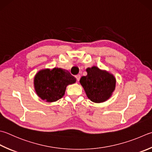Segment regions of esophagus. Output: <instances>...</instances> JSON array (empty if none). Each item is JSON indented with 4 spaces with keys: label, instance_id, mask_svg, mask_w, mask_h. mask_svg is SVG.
<instances>
[{
    "label": "esophagus",
    "instance_id": "34e87169",
    "mask_svg": "<svg viewBox=\"0 0 152 152\" xmlns=\"http://www.w3.org/2000/svg\"><path fill=\"white\" fill-rule=\"evenodd\" d=\"M75 78H76L77 81H79L80 78H81V75H77L75 76Z\"/></svg>",
    "mask_w": 152,
    "mask_h": 152
}]
</instances>
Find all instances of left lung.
Returning a JSON list of instances; mask_svg holds the SVG:
<instances>
[{
    "label": "left lung",
    "instance_id": "left-lung-1",
    "mask_svg": "<svg viewBox=\"0 0 152 152\" xmlns=\"http://www.w3.org/2000/svg\"><path fill=\"white\" fill-rule=\"evenodd\" d=\"M87 76L82 77L80 83L91 101L103 102L110 98L116 87V79L113 74L96 66L86 69Z\"/></svg>",
    "mask_w": 152,
    "mask_h": 152
}]
</instances>
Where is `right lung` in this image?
<instances>
[{
    "label": "right lung",
    "mask_w": 152,
    "mask_h": 152,
    "mask_svg": "<svg viewBox=\"0 0 152 152\" xmlns=\"http://www.w3.org/2000/svg\"><path fill=\"white\" fill-rule=\"evenodd\" d=\"M76 79L68 71L61 68L45 69L34 77V84L36 94L48 102H55L64 95L68 85L75 83Z\"/></svg>",
    "instance_id": "1"
}]
</instances>
